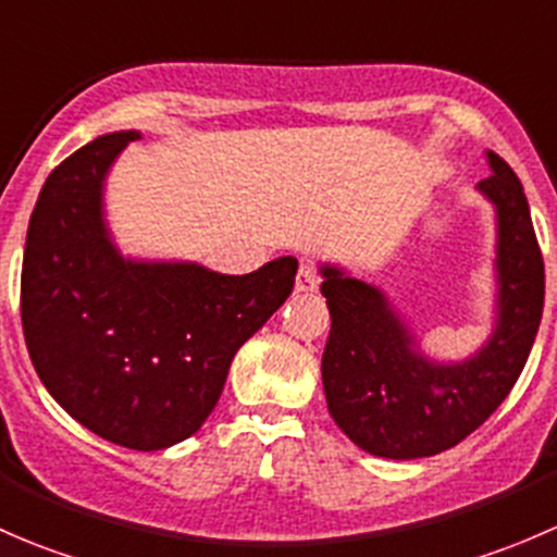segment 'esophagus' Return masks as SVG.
<instances>
[{"label": "esophagus", "instance_id": "1", "mask_svg": "<svg viewBox=\"0 0 557 557\" xmlns=\"http://www.w3.org/2000/svg\"><path fill=\"white\" fill-rule=\"evenodd\" d=\"M318 285H320L318 272H314L310 263H301L299 274H296V290H299V294H310V290L318 288Z\"/></svg>", "mask_w": 557, "mask_h": 557}]
</instances>
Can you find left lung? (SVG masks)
Listing matches in <instances>:
<instances>
[{"mask_svg":"<svg viewBox=\"0 0 557 557\" xmlns=\"http://www.w3.org/2000/svg\"><path fill=\"white\" fill-rule=\"evenodd\" d=\"M491 177L476 185L493 207V314L487 339L466 358H436L391 296L323 261L331 312L323 391L352 445L391 460L450 450L509 396L528 361L544 307V261L518 174L485 150Z\"/></svg>","mask_w":557,"mask_h":557,"instance_id":"1","label":"left lung"}]
</instances>
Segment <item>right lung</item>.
<instances>
[{
  "label": "right lung",
  "mask_w": 557,
  "mask_h": 557,
  "mask_svg": "<svg viewBox=\"0 0 557 557\" xmlns=\"http://www.w3.org/2000/svg\"><path fill=\"white\" fill-rule=\"evenodd\" d=\"M134 139V128L97 137L45 180L26 232L21 320L61 409L112 445L153 453L201 429L239 347L294 290L299 261L221 274L123 256L104 190Z\"/></svg>",
  "instance_id": "add662e5"
}]
</instances>
